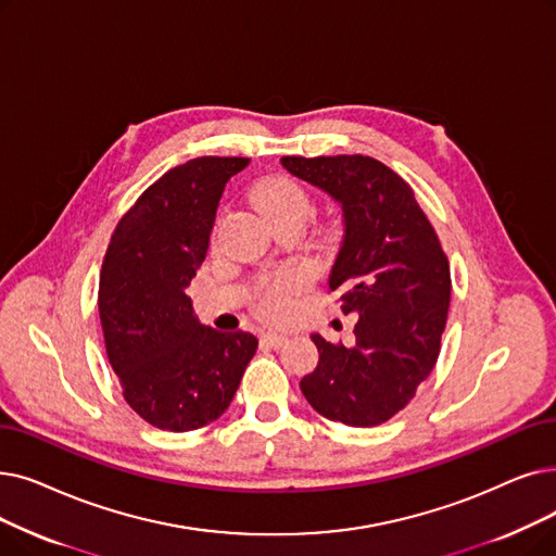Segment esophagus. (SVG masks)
I'll return each mask as SVG.
<instances>
[{
  "label": "esophagus",
  "mask_w": 556,
  "mask_h": 556,
  "mask_svg": "<svg viewBox=\"0 0 556 556\" xmlns=\"http://www.w3.org/2000/svg\"><path fill=\"white\" fill-rule=\"evenodd\" d=\"M261 341H263L265 345H270V348H281V345L286 343V336H283V333H277V331H265V333L261 336Z\"/></svg>",
  "instance_id": "esophagus-1"
}]
</instances>
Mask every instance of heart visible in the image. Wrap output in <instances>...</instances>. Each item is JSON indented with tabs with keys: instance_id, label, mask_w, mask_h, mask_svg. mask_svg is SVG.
<instances>
[{
	"instance_id": "heart-1",
	"label": "heart",
	"mask_w": 556,
	"mask_h": 556,
	"mask_svg": "<svg viewBox=\"0 0 556 556\" xmlns=\"http://www.w3.org/2000/svg\"><path fill=\"white\" fill-rule=\"evenodd\" d=\"M256 200L261 211L268 215L273 225L281 220H306L313 202L308 192L293 179L270 177L258 184ZM308 283V275L302 268H288L273 279L265 281L256 293V311L263 318H279L281 313L293 302V298L304 291Z\"/></svg>"
}]
</instances>
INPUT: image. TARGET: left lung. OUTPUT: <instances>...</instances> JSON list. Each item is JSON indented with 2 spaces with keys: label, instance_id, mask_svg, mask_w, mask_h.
I'll return each mask as SVG.
<instances>
[{
  "label": "left lung",
  "instance_id": "1",
  "mask_svg": "<svg viewBox=\"0 0 556 556\" xmlns=\"http://www.w3.org/2000/svg\"><path fill=\"white\" fill-rule=\"evenodd\" d=\"M293 177L341 204L345 233L329 273L343 313H356L354 343L320 333L318 366L300 381L329 420L375 427L416 395L441 352L450 306V263L414 190L370 156H283Z\"/></svg>",
  "mask_w": 556,
  "mask_h": 556
}]
</instances>
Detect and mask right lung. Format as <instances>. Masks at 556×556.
<instances>
[{"mask_svg":"<svg viewBox=\"0 0 556 556\" xmlns=\"http://www.w3.org/2000/svg\"><path fill=\"white\" fill-rule=\"evenodd\" d=\"M250 159L200 156L167 170L117 223L100 277L109 364L150 425L190 431L231 404L258 341L200 323L186 295L223 190Z\"/></svg>","mask_w":556,"mask_h":556,"instance_id":"obj_1","label":"right lung"}]
</instances>
